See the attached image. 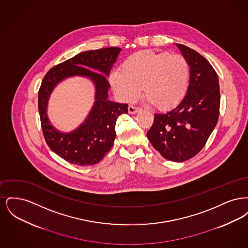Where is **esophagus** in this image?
Returning a JSON list of instances; mask_svg holds the SVG:
<instances>
[{
    "instance_id": "1",
    "label": "esophagus",
    "mask_w": 248,
    "mask_h": 248,
    "mask_svg": "<svg viewBox=\"0 0 248 248\" xmlns=\"http://www.w3.org/2000/svg\"><path fill=\"white\" fill-rule=\"evenodd\" d=\"M140 111V108H137V107L129 106L128 107V112L130 114H136L137 112Z\"/></svg>"
}]
</instances>
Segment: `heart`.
Masks as SVG:
<instances>
[{
  "mask_svg": "<svg viewBox=\"0 0 248 248\" xmlns=\"http://www.w3.org/2000/svg\"><path fill=\"white\" fill-rule=\"evenodd\" d=\"M120 71L109 75V83L123 102L133 103L141 94L161 110L179 105L188 93L189 65L183 56L144 50L124 59Z\"/></svg>",
  "mask_w": 248,
  "mask_h": 248,
  "instance_id": "heart-1",
  "label": "heart"
}]
</instances>
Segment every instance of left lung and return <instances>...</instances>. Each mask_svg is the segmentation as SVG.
Segmentation results:
<instances>
[{
    "instance_id": "8db88e82",
    "label": "left lung",
    "mask_w": 248,
    "mask_h": 248,
    "mask_svg": "<svg viewBox=\"0 0 248 248\" xmlns=\"http://www.w3.org/2000/svg\"><path fill=\"white\" fill-rule=\"evenodd\" d=\"M176 46L189 63V90L175 108L154 114L147 137L164 158L180 163L198 154L216 127L220 93L218 77L211 64L193 49Z\"/></svg>"
}]
</instances>
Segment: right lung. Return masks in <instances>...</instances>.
<instances>
[{
  "label": "right lung",
  "instance_id": "right-lung-1",
  "mask_svg": "<svg viewBox=\"0 0 248 248\" xmlns=\"http://www.w3.org/2000/svg\"><path fill=\"white\" fill-rule=\"evenodd\" d=\"M121 51V48L108 47L79 53L53 67L42 82L38 108L46 141L55 154L71 164L83 166L99 163L114 143L117 118L128 112L127 104L112 102L108 95L110 86L107 77ZM74 76L87 78L93 83L94 104L77 129L61 132L50 124L47 118V102L54 87Z\"/></svg>",
  "mask_w": 248,
  "mask_h": 248
}]
</instances>
